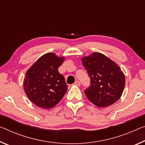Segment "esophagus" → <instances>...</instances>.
I'll return each instance as SVG.
<instances>
[{
	"mask_svg": "<svg viewBox=\"0 0 145 145\" xmlns=\"http://www.w3.org/2000/svg\"><path fill=\"white\" fill-rule=\"evenodd\" d=\"M74 84H75V85H76V86H81V82H80L79 81H76L75 82Z\"/></svg>",
	"mask_w": 145,
	"mask_h": 145,
	"instance_id": "esophagus-1",
	"label": "esophagus"
}]
</instances>
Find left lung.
I'll use <instances>...</instances> for the list:
<instances>
[{"label":"left lung","mask_w":145,"mask_h":145,"mask_svg":"<svg viewBox=\"0 0 145 145\" xmlns=\"http://www.w3.org/2000/svg\"><path fill=\"white\" fill-rule=\"evenodd\" d=\"M90 78V85L84 90L89 101L98 107H106L122 95L125 77L118 64L105 55L93 53L82 59Z\"/></svg>","instance_id":"8db88e82"}]
</instances>
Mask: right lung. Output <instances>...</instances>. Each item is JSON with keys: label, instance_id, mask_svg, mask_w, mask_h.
Returning a JSON list of instances; mask_svg holds the SVG:
<instances>
[{"label": "right lung", "instance_id": "right-lung-1", "mask_svg": "<svg viewBox=\"0 0 145 145\" xmlns=\"http://www.w3.org/2000/svg\"><path fill=\"white\" fill-rule=\"evenodd\" d=\"M64 61V57L48 53L40 57L26 73L24 91L38 107L49 109L55 106L67 91L64 77L58 71Z\"/></svg>", "mask_w": 145, "mask_h": 145}]
</instances>
